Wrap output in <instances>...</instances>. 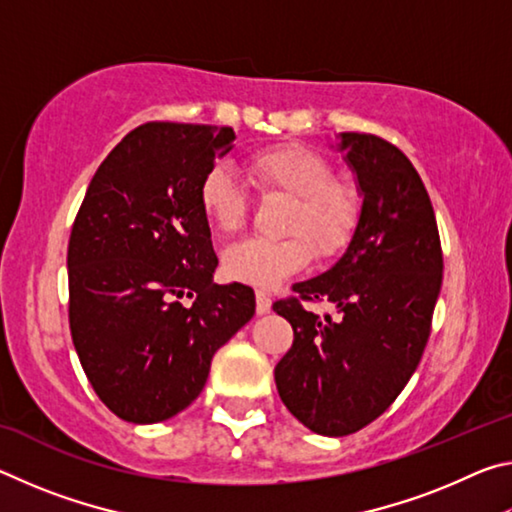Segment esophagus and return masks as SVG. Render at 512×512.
<instances>
[{
	"mask_svg": "<svg viewBox=\"0 0 512 512\" xmlns=\"http://www.w3.org/2000/svg\"><path fill=\"white\" fill-rule=\"evenodd\" d=\"M255 300H257V314H268V311H271V298H268L266 293L257 291Z\"/></svg>",
	"mask_w": 512,
	"mask_h": 512,
	"instance_id": "34e87169",
	"label": "esophagus"
}]
</instances>
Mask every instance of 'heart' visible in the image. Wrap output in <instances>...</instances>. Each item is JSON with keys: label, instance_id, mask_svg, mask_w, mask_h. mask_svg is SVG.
<instances>
[{"label": "heart", "instance_id": "b5f03b06", "mask_svg": "<svg viewBox=\"0 0 512 512\" xmlns=\"http://www.w3.org/2000/svg\"><path fill=\"white\" fill-rule=\"evenodd\" d=\"M246 167L262 192L289 198L282 239H246L223 253V273L255 289H275L311 257H339L363 216V192L352 178L334 176L325 155L302 144H275L250 155ZM198 203L216 230L235 232L246 221L248 198L223 164L205 171Z\"/></svg>", "mask_w": 512, "mask_h": 512}]
</instances>
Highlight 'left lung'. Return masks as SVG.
<instances>
[{
	"label": "left lung",
	"mask_w": 512,
	"mask_h": 512,
	"mask_svg": "<svg viewBox=\"0 0 512 512\" xmlns=\"http://www.w3.org/2000/svg\"><path fill=\"white\" fill-rule=\"evenodd\" d=\"M332 149L361 187L363 216L336 264L293 291L332 302L339 318H320L298 298L275 302L273 311L293 327L275 386L307 429L348 436L377 420L418 368L443 284V253L427 189L397 146L341 133Z\"/></svg>",
	"instance_id": "1"
}]
</instances>
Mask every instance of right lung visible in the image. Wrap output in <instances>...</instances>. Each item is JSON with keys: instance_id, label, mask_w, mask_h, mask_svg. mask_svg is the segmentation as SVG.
Here are the masks:
<instances>
[{"instance_id": "obj_1", "label": "right lung", "mask_w": 512, "mask_h": 512, "mask_svg": "<svg viewBox=\"0 0 512 512\" xmlns=\"http://www.w3.org/2000/svg\"><path fill=\"white\" fill-rule=\"evenodd\" d=\"M232 146L228 126L144 124L101 162L76 214L72 341L94 393L126 422L187 409L214 352L255 314L253 289L212 282L219 259L198 203L205 171Z\"/></svg>"}]
</instances>
